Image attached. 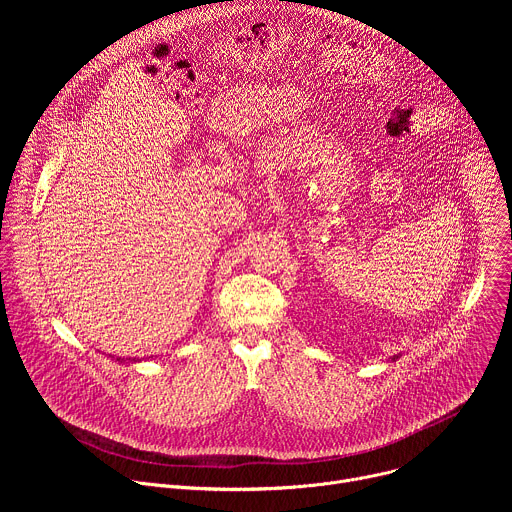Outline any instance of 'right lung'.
<instances>
[{"instance_id":"obj_1","label":"right lung","mask_w":512,"mask_h":512,"mask_svg":"<svg viewBox=\"0 0 512 512\" xmlns=\"http://www.w3.org/2000/svg\"><path fill=\"white\" fill-rule=\"evenodd\" d=\"M117 360H119V358H117Z\"/></svg>"}]
</instances>
